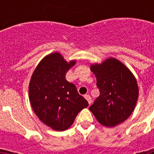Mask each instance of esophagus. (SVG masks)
<instances>
[{"label": "esophagus", "instance_id": "esophagus-1", "mask_svg": "<svg viewBox=\"0 0 154 154\" xmlns=\"http://www.w3.org/2000/svg\"><path fill=\"white\" fill-rule=\"evenodd\" d=\"M85 98L86 99L87 101H88V103H89V105L91 104L92 102V99H91V97L89 96V95H85Z\"/></svg>", "mask_w": 154, "mask_h": 154}]
</instances>
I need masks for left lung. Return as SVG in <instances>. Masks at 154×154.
I'll list each match as a JSON object with an SVG mask.
<instances>
[{
    "label": "left lung",
    "instance_id": "1",
    "mask_svg": "<svg viewBox=\"0 0 154 154\" xmlns=\"http://www.w3.org/2000/svg\"><path fill=\"white\" fill-rule=\"evenodd\" d=\"M100 96L89 107L97 120L106 127H114L131 115L138 98L137 82L132 72L119 60L107 58L91 64Z\"/></svg>",
    "mask_w": 154,
    "mask_h": 154
}]
</instances>
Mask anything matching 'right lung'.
<instances>
[{
    "label": "right lung",
    "instance_id": "obj_1",
    "mask_svg": "<svg viewBox=\"0 0 154 154\" xmlns=\"http://www.w3.org/2000/svg\"><path fill=\"white\" fill-rule=\"evenodd\" d=\"M76 64L68 62L58 52L45 56L32 72L29 97L35 114L56 131L69 129L78 112L88 107V101L77 93L65 74Z\"/></svg>",
    "mask_w": 154,
    "mask_h": 154
}]
</instances>
